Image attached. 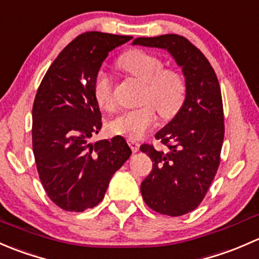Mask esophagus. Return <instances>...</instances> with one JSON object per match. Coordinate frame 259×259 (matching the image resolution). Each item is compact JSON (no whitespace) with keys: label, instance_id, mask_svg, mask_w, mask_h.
Here are the masks:
<instances>
[{"label":"esophagus","instance_id":"1","mask_svg":"<svg viewBox=\"0 0 259 259\" xmlns=\"http://www.w3.org/2000/svg\"><path fill=\"white\" fill-rule=\"evenodd\" d=\"M128 145L133 152H138V149H140V146H141L137 141H133V140H128Z\"/></svg>","mask_w":259,"mask_h":259}]
</instances>
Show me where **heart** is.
<instances>
[{
	"mask_svg": "<svg viewBox=\"0 0 259 259\" xmlns=\"http://www.w3.org/2000/svg\"><path fill=\"white\" fill-rule=\"evenodd\" d=\"M119 65L132 76L143 82L141 107L122 112L108 123L113 135L130 140L142 138L156 123L157 108L162 117H170L182 107L186 98V82L181 73L163 68L157 56L142 50H133L119 60ZM93 96L105 111H113V83L107 71L101 68L93 77Z\"/></svg>",
	"mask_w": 259,
	"mask_h": 259,
	"instance_id": "heart-1",
	"label": "heart"
}]
</instances>
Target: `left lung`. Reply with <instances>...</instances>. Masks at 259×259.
<instances>
[{
  "mask_svg": "<svg viewBox=\"0 0 259 259\" xmlns=\"http://www.w3.org/2000/svg\"><path fill=\"white\" fill-rule=\"evenodd\" d=\"M168 51L182 67L186 98L157 140L166 151L142 145L153 162L141 185L146 204L161 214L183 215L199 206L217 173L225 137L220 82L203 53L178 34L138 37L132 42Z\"/></svg>",
  "mask_w": 259,
  "mask_h": 259,
  "instance_id": "left-lung-1",
  "label": "left lung"
}]
</instances>
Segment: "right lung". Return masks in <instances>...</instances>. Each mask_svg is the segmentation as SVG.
I'll return each mask as SVG.
<instances>
[{"label": "right lung", "mask_w": 259, "mask_h": 259, "mask_svg": "<svg viewBox=\"0 0 259 259\" xmlns=\"http://www.w3.org/2000/svg\"><path fill=\"white\" fill-rule=\"evenodd\" d=\"M131 36L91 31L79 34L45 74L32 108V147L39 180L51 201L83 212L105 197L112 176L130 158L122 136L91 142L102 127L93 77L108 52Z\"/></svg>", "instance_id": "right-lung-1"}]
</instances>
